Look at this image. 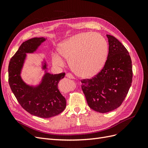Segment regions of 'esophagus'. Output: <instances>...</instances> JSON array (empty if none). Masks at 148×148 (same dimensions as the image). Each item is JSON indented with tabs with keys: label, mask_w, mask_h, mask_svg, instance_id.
Returning a JSON list of instances; mask_svg holds the SVG:
<instances>
[{
	"label": "esophagus",
	"mask_w": 148,
	"mask_h": 148,
	"mask_svg": "<svg viewBox=\"0 0 148 148\" xmlns=\"http://www.w3.org/2000/svg\"><path fill=\"white\" fill-rule=\"evenodd\" d=\"M66 77L67 78H70V79H73V78H75L73 76V75H71V74L70 73H66Z\"/></svg>",
	"instance_id": "1"
}]
</instances>
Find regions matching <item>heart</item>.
I'll return each instance as SVG.
<instances>
[{
	"label": "heart",
	"instance_id": "1",
	"mask_svg": "<svg viewBox=\"0 0 148 148\" xmlns=\"http://www.w3.org/2000/svg\"><path fill=\"white\" fill-rule=\"evenodd\" d=\"M59 54L69 61L71 69L79 77H91L103 68L107 59L108 44L99 33H83L75 35L57 46ZM53 63L62 65V58L52 56Z\"/></svg>",
	"mask_w": 148,
	"mask_h": 148
}]
</instances>
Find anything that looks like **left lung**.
Masks as SVG:
<instances>
[{"instance_id":"1","label":"left lung","mask_w":148,"mask_h":148,"mask_svg":"<svg viewBox=\"0 0 148 148\" xmlns=\"http://www.w3.org/2000/svg\"><path fill=\"white\" fill-rule=\"evenodd\" d=\"M109 53L104 68L91 79L82 80V89L89 107L100 113L109 112L122 104L132 83L130 56L117 39L107 34Z\"/></svg>"}]
</instances>
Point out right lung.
Listing matches in <instances>:
<instances>
[{"mask_svg": "<svg viewBox=\"0 0 148 148\" xmlns=\"http://www.w3.org/2000/svg\"><path fill=\"white\" fill-rule=\"evenodd\" d=\"M46 40L44 38H34L21 44L8 65V83L18 102L25 110L31 115L47 119L59 115L66 107L65 98L58 89V83L64 78L65 73H48L47 65L44 60L42 69L45 73L39 84L29 85L21 77L26 53L36 51Z\"/></svg>", "mask_w": 148, "mask_h": 148, "instance_id": "1", "label": "right lung"}]
</instances>
